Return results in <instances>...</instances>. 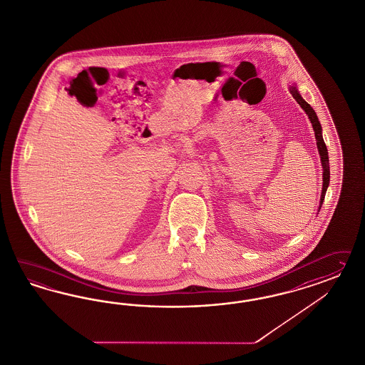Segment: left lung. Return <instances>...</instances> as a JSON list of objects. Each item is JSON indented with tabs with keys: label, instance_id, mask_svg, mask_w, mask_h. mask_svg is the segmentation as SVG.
<instances>
[{
	"label": "left lung",
	"instance_id": "8db88e82",
	"mask_svg": "<svg viewBox=\"0 0 365 365\" xmlns=\"http://www.w3.org/2000/svg\"><path fill=\"white\" fill-rule=\"evenodd\" d=\"M290 92L293 95V98L297 100L301 108L307 112V115L309 116L310 122L313 125V130H314V136H316V140H317V148H319V153L321 156V165L324 168V173H322V192H321V200L320 205H322L324 198H325V192H327V188L329 186V178H331V171H329V158H328V150H327V145L325 142L322 139V133H321V124L319 122V118L316 115L314 110L310 107L309 104L305 101V100L301 98V95L299 93V91L296 89V87H292Z\"/></svg>",
	"mask_w": 365,
	"mask_h": 365
}]
</instances>
